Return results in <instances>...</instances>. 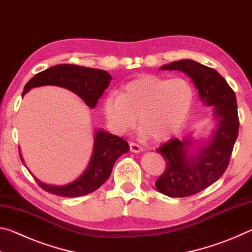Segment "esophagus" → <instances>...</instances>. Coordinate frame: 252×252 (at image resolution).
I'll use <instances>...</instances> for the list:
<instances>
[{
	"label": "esophagus",
	"instance_id": "obj_1",
	"mask_svg": "<svg viewBox=\"0 0 252 252\" xmlns=\"http://www.w3.org/2000/svg\"><path fill=\"white\" fill-rule=\"evenodd\" d=\"M130 151L133 152V153H138V152H142L143 149L139 146V144H136L134 142H131L130 143Z\"/></svg>",
	"mask_w": 252,
	"mask_h": 252
}]
</instances>
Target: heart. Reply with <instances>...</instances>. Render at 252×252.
<instances>
[{
	"label": "heart",
	"mask_w": 252,
	"mask_h": 252,
	"mask_svg": "<svg viewBox=\"0 0 252 252\" xmlns=\"http://www.w3.org/2000/svg\"><path fill=\"white\" fill-rule=\"evenodd\" d=\"M193 101L194 90L187 79L142 75L123 85L119 94L106 96L102 110L116 133L133 129L138 118L142 133L162 142L186 125Z\"/></svg>",
	"instance_id": "b5f03b06"
}]
</instances>
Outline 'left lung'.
<instances>
[{
	"label": "left lung",
	"instance_id": "left-lung-1",
	"mask_svg": "<svg viewBox=\"0 0 252 252\" xmlns=\"http://www.w3.org/2000/svg\"><path fill=\"white\" fill-rule=\"evenodd\" d=\"M160 70L185 72L202 103L212 106L215 126L208 139H171L157 149L167 164L156 181L158 191L168 197H189L210 187L228 167L239 131L236 94L215 69L193 60L174 61Z\"/></svg>",
	"mask_w": 252,
	"mask_h": 252
}]
</instances>
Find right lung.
<instances>
[{"instance_id":"add662e5","label":"right lung","mask_w":252,"mask_h":252,"mask_svg":"<svg viewBox=\"0 0 252 252\" xmlns=\"http://www.w3.org/2000/svg\"><path fill=\"white\" fill-rule=\"evenodd\" d=\"M111 80L112 76L104 70L74 64H58L34 75L25 84L22 96L33 88L57 85L75 93L89 108L94 109ZM129 150L130 147L126 140L99 129L94 132L93 150L88 167L78 179L64 186L46 185L35 177L34 179L46 192L60 197H81L99 189L110 177L114 162ZM20 157L24 163L21 151Z\"/></svg>"}]
</instances>
